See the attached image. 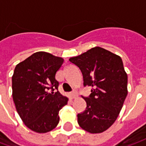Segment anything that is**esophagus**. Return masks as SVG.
<instances>
[{
	"label": "esophagus",
	"instance_id": "1",
	"mask_svg": "<svg viewBox=\"0 0 146 146\" xmlns=\"http://www.w3.org/2000/svg\"><path fill=\"white\" fill-rule=\"evenodd\" d=\"M70 95H71V98H75L76 97V92H71V94H70Z\"/></svg>",
	"mask_w": 146,
	"mask_h": 146
}]
</instances>
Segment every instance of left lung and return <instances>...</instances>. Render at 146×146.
<instances>
[{"label": "left lung", "mask_w": 146, "mask_h": 146, "mask_svg": "<svg viewBox=\"0 0 146 146\" xmlns=\"http://www.w3.org/2000/svg\"><path fill=\"white\" fill-rule=\"evenodd\" d=\"M70 61L81 71L84 86L91 88L88 97L82 96L87 107L77 114V122L92 134L105 131L115 122L127 95V75L122 59L95 47Z\"/></svg>", "instance_id": "8db88e82"}]
</instances>
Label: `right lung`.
<instances>
[{
	"label": "right lung",
	"instance_id": "right-lung-1",
	"mask_svg": "<svg viewBox=\"0 0 146 146\" xmlns=\"http://www.w3.org/2000/svg\"><path fill=\"white\" fill-rule=\"evenodd\" d=\"M63 58L38 51L15 66L12 76V97L27 127L37 133L53 130L59 122V110L68 98L58 91L55 74ZM57 90L56 92L54 90Z\"/></svg>",
	"mask_w": 146,
	"mask_h": 146
}]
</instances>
